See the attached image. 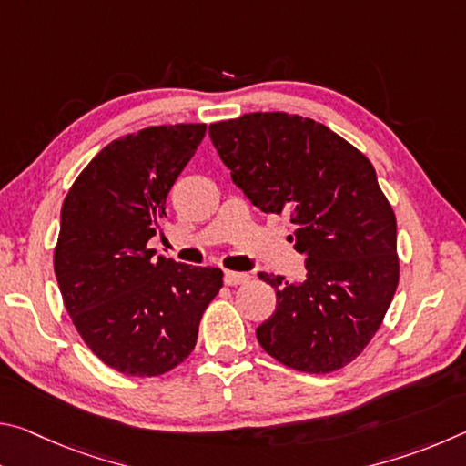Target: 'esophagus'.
I'll return each instance as SVG.
<instances>
[{"mask_svg": "<svg viewBox=\"0 0 466 466\" xmlns=\"http://www.w3.org/2000/svg\"><path fill=\"white\" fill-rule=\"evenodd\" d=\"M250 278L247 273H236V271H226L224 273V281L228 286H242V283H247Z\"/></svg>", "mask_w": 466, "mask_h": 466, "instance_id": "esophagus-1", "label": "esophagus"}]
</instances>
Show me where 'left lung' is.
Instances as JSON below:
<instances>
[{"mask_svg": "<svg viewBox=\"0 0 466 466\" xmlns=\"http://www.w3.org/2000/svg\"><path fill=\"white\" fill-rule=\"evenodd\" d=\"M209 137L252 205L291 218L306 255L302 283L258 273L278 296L258 343L298 372L341 370L372 341L399 286L397 218L374 167L299 115L248 113L211 123Z\"/></svg>", "mask_w": 466, "mask_h": 466, "instance_id": "left-lung-1", "label": "left lung"}]
</instances>
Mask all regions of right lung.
<instances>
[{"label": "right lung", "instance_id": "1", "mask_svg": "<svg viewBox=\"0 0 466 466\" xmlns=\"http://www.w3.org/2000/svg\"><path fill=\"white\" fill-rule=\"evenodd\" d=\"M205 129L160 125L110 141L63 201L53 255L63 304L94 356L125 376H160L183 364L224 283L216 267L154 258L147 248Z\"/></svg>", "mask_w": 466, "mask_h": 466}]
</instances>
